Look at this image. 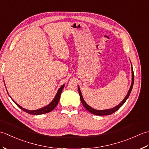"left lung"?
Wrapping results in <instances>:
<instances>
[{
    "instance_id": "1",
    "label": "left lung",
    "mask_w": 149,
    "mask_h": 149,
    "mask_svg": "<svg viewBox=\"0 0 149 149\" xmlns=\"http://www.w3.org/2000/svg\"><path fill=\"white\" fill-rule=\"evenodd\" d=\"M131 70H132V82H131V85L130 86V88H129V90L128 92H127V94L126 95L125 97L124 98V99H123V100L122 101V102L118 104V105H117L116 106L113 107V108L107 109H104V110H97L95 109H93V107H90L89 105H88L86 102L84 101L83 97V95H82V93H81V91L80 90V88L78 86V90H79V95H80V99H81L82 104H83V106L85 107V109L88 110V111L90 112L91 113L93 114V115H98V116H105V115H111L112 113L118 110L120 108V107H121L123 105V104L125 102V101L127 100V99L129 98V95H130V93H131V90L132 89V86H133V84H134V72H133V69H132V64H131Z\"/></svg>"
}]
</instances>
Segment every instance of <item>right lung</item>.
<instances>
[{"label": "right lung", "mask_w": 149, "mask_h": 149, "mask_svg": "<svg viewBox=\"0 0 149 149\" xmlns=\"http://www.w3.org/2000/svg\"><path fill=\"white\" fill-rule=\"evenodd\" d=\"M64 86H65V84H63L62 86L59 88V90L58 91V92H57L55 97L54 98V99L52 100L51 102H50V104H49L47 106L42 107V108L38 109L28 110L27 109H25V108H24V107H22V106H20V105H18V104L17 102H15V101L13 100V99H11L16 104V105H17L18 107H20V108L22 110H23L24 111H25V112H26V113H29V114H31V115H43V114H45V113H49V112L52 111L56 107V106L58 105V104L59 101V99H60V95H61V93L62 92L63 88H64Z\"/></svg>", "instance_id": "add662e5"}]
</instances>
